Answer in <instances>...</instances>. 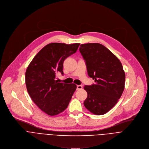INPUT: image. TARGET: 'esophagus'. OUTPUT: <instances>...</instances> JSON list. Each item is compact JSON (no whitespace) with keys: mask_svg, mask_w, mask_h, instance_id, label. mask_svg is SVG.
I'll use <instances>...</instances> for the list:
<instances>
[{"mask_svg":"<svg viewBox=\"0 0 149 149\" xmlns=\"http://www.w3.org/2000/svg\"><path fill=\"white\" fill-rule=\"evenodd\" d=\"M83 88V86L82 85H77V89L79 90V89H82Z\"/></svg>","mask_w":149,"mask_h":149,"instance_id":"1","label":"esophagus"}]
</instances>
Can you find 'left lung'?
Masks as SVG:
<instances>
[{
    "label": "left lung",
    "instance_id": "8db88e82",
    "mask_svg": "<svg viewBox=\"0 0 149 149\" xmlns=\"http://www.w3.org/2000/svg\"><path fill=\"white\" fill-rule=\"evenodd\" d=\"M79 51L85 61L88 76L95 82L84 86L88 94L84 106L94 114H104L115 106L123 92L125 73L122 65L100 43L81 44Z\"/></svg>",
    "mask_w": 149,
    "mask_h": 149
}]
</instances>
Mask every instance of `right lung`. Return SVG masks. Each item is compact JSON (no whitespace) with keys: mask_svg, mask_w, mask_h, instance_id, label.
<instances>
[{"mask_svg":"<svg viewBox=\"0 0 149 149\" xmlns=\"http://www.w3.org/2000/svg\"><path fill=\"white\" fill-rule=\"evenodd\" d=\"M80 43H51L34 57L26 72V84L31 100L49 116L57 115L67 107L76 89L74 84L55 80L56 74H63V63L75 53Z\"/></svg>","mask_w":149,"mask_h":149,"instance_id":"right-lung-1","label":"right lung"}]
</instances>
